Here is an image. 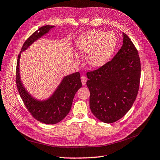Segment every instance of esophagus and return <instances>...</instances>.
Returning <instances> with one entry per match:
<instances>
[{
    "label": "esophagus",
    "mask_w": 160,
    "mask_h": 160,
    "mask_svg": "<svg viewBox=\"0 0 160 160\" xmlns=\"http://www.w3.org/2000/svg\"><path fill=\"white\" fill-rule=\"evenodd\" d=\"M81 81H82V84L85 85L86 84V81H87V78L84 76H82L81 77Z\"/></svg>",
    "instance_id": "esophagus-1"
}]
</instances>
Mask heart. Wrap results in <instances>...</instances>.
Here are the masks:
<instances>
[{"label":"heart","mask_w":160,"mask_h":160,"mask_svg":"<svg viewBox=\"0 0 160 160\" xmlns=\"http://www.w3.org/2000/svg\"><path fill=\"white\" fill-rule=\"evenodd\" d=\"M117 45L116 35L111 32L93 30L82 35L76 42L78 52L87 56V62L92 68H100L107 63L115 53ZM76 60H80L76 55Z\"/></svg>","instance_id":"heart-1"}]
</instances>
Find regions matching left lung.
Masks as SVG:
<instances>
[{"label": "left lung", "mask_w": 160, "mask_h": 160, "mask_svg": "<svg viewBox=\"0 0 160 160\" xmlns=\"http://www.w3.org/2000/svg\"><path fill=\"white\" fill-rule=\"evenodd\" d=\"M122 35V45L112 60L86 74L90 110L105 123L114 122L125 115L133 105L139 87L138 52L128 36L125 33Z\"/></svg>", "instance_id": "1"}]
</instances>
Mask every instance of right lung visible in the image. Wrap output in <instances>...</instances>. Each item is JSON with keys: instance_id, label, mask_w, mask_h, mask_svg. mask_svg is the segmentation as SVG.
I'll use <instances>...</instances> for the list:
<instances>
[{"instance_id": "add662e5", "label": "right lung", "mask_w": 160, "mask_h": 160, "mask_svg": "<svg viewBox=\"0 0 160 160\" xmlns=\"http://www.w3.org/2000/svg\"><path fill=\"white\" fill-rule=\"evenodd\" d=\"M55 26L45 25L36 31L27 39L18 56L16 71V83L19 94L31 115L35 119L45 124H56L63 120L69 113L73 99L82 87L80 74L78 72L63 78L53 93L46 99L39 100L33 97L27 90L22 82L19 70L21 54L28 49L31 44L48 34Z\"/></svg>"}]
</instances>
